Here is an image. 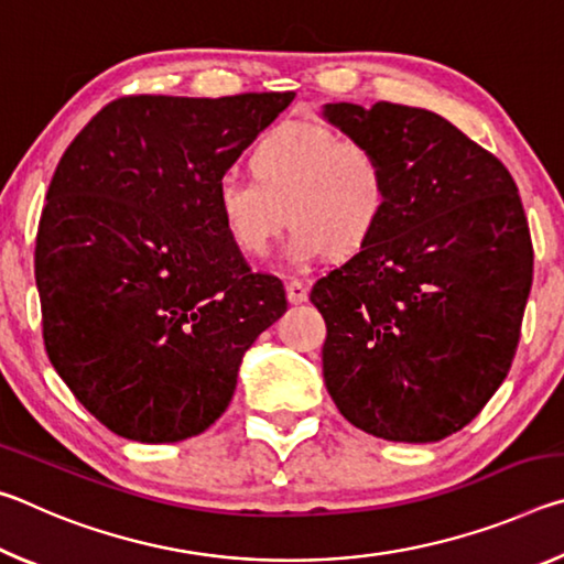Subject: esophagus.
<instances>
[{
  "label": "esophagus",
  "mask_w": 564,
  "mask_h": 564,
  "mask_svg": "<svg viewBox=\"0 0 564 564\" xmlns=\"http://www.w3.org/2000/svg\"><path fill=\"white\" fill-rule=\"evenodd\" d=\"M285 293H289V301L295 303V305L308 299V289H305V283L299 281V279L285 281Z\"/></svg>",
  "instance_id": "34e87169"
}]
</instances>
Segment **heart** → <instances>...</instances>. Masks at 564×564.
I'll return each instance as SVG.
<instances>
[{"label":"heart","mask_w":564,"mask_h":564,"mask_svg":"<svg viewBox=\"0 0 564 564\" xmlns=\"http://www.w3.org/2000/svg\"><path fill=\"white\" fill-rule=\"evenodd\" d=\"M248 166L253 178L224 174L214 186L218 224L246 259H263L289 218L293 263L358 253L373 241L393 196L383 154L323 123H275Z\"/></svg>","instance_id":"b5f03b06"}]
</instances>
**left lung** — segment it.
I'll return each instance as SVG.
<instances>
[{"instance_id":"8db88e82","label":"left lung","mask_w":564,"mask_h":564,"mask_svg":"<svg viewBox=\"0 0 564 564\" xmlns=\"http://www.w3.org/2000/svg\"><path fill=\"white\" fill-rule=\"evenodd\" d=\"M390 171L362 251L313 283L323 378L343 417L395 443H437L502 386L532 285V238L502 161L433 111L328 104Z\"/></svg>"}]
</instances>
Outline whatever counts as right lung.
Instances as JSON below:
<instances>
[{"label": "right lung", "instance_id": "add662e5", "mask_svg": "<svg viewBox=\"0 0 564 564\" xmlns=\"http://www.w3.org/2000/svg\"><path fill=\"white\" fill-rule=\"evenodd\" d=\"M293 97L133 94L64 151L34 248L42 336L111 433H204L231 403L243 352L285 313L281 279L228 243L214 186Z\"/></svg>", "mask_w": 564, "mask_h": 564}]
</instances>
